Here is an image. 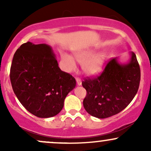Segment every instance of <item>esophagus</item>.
<instances>
[{
	"mask_svg": "<svg viewBox=\"0 0 151 151\" xmlns=\"http://www.w3.org/2000/svg\"><path fill=\"white\" fill-rule=\"evenodd\" d=\"M76 81H77V84L78 86H81V79H79V78H77L76 79Z\"/></svg>",
	"mask_w": 151,
	"mask_h": 151,
	"instance_id": "34e87169",
	"label": "esophagus"
}]
</instances>
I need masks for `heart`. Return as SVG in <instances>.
<instances>
[{"label": "heart", "instance_id": "b5f03b06", "mask_svg": "<svg viewBox=\"0 0 151 151\" xmlns=\"http://www.w3.org/2000/svg\"><path fill=\"white\" fill-rule=\"evenodd\" d=\"M62 61L65 69L69 72L73 71L77 68L75 60L82 65L84 72L88 76L96 75L101 72L104 67L106 60V52L104 51L96 54V50L89 49L77 52L74 53V57L65 52H62Z\"/></svg>", "mask_w": 151, "mask_h": 151}]
</instances>
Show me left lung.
Returning a JSON list of instances; mask_svg holds the SVG:
<instances>
[{
	"label": "left lung",
	"instance_id": "left-lung-1",
	"mask_svg": "<svg viewBox=\"0 0 151 151\" xmlns=\"http://www.w3.org/2000/svg\"><path fill=\"white\" fill-rule=\"evenodd\" d=\"M129 55V62L121 63L119 58H113L101 75L82 81L83 87L86 90L83 105L91 116L106 119L116 115L136 96L141 70L134 52H131Z\"/></svg>",
	"mask_w": 151,
	"mask_h": 151
}]
</instances>
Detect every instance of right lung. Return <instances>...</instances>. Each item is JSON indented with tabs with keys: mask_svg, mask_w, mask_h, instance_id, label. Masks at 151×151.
I'll use <instances>...</instances> for the list:
<instances>
[{
	"mask_svg": "<svg viewBox=\"0 0 151 151\" xmlns=\"http://www.w3.org/2000/svg\"><path fill=\"white\" fill-rule=\"evenodd\" d=\"M10 78L19 101L40 118L60 113L67 95L76 86L75 79L60 70L52 48L47 44H22L13 56Z\"/></svg>",
	"mask_w": 151,
	"mask_h": 151,
	"instance_id": "right-lung-1",
	"label": "right lung"
}]
</instances>
